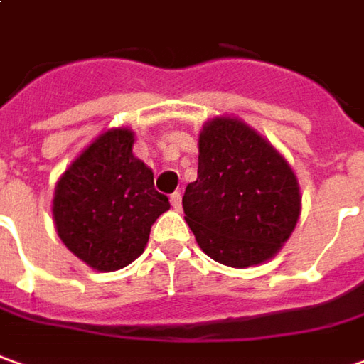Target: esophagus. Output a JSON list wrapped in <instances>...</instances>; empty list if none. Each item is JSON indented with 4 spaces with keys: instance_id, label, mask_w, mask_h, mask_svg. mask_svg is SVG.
<instances>
[{
    "instance_id": "obj_1",
    "label": "esophagus",
    "mask_w": 364,
    "mask_h": 364,
    "mask_svg": "<svg viewBox=\"0 0 364 364\" xmlns=\"http://www.w3.org/2000/svg\"><path fill=\"white\" fill-rule=\"evenodd\" d=\"M171 205L175 211H179L181 209V191H175L171 195Z\"/></svg>"
}]
</instances>
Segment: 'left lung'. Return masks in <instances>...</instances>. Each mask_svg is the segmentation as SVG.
Returning a JSON list of instances; mask_svg holds the SVG:
<instances>
[{
  "label": "left lung",
  "instance_id": "1",
  "mask_svg": "<svg viewBox=\"0 0 364 364\" xmlns=\"http://www.w3.org/2000/svg\"><path fill=\"white\" fill-rule=\"evenodd\" d=\"M185 221L213 261L243 269L281 249L301 213L289 163L241 121L217 117L199 135L197 181L183 195Z\"/></svg>",
  "mask_w": 364,
  "mask_h": 364
}]
</instances>
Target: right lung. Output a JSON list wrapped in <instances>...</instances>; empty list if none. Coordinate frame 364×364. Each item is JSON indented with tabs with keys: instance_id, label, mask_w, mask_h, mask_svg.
<instances>
[{
	"instance_id": "add662e5",
	"label": "right lung",
	"mask_w": 364,
	"mask_h": 364,
	"mask_svg": "<svg viewBox=\"0 0 364 364\" xmlns=\"http://www.w3.org/2000/svg\"><path fill=\"white\" fill-rule=\"evenodd\" d=\"M131 147L129 129L107 131L55 187L59 239L97 271H117L135 261L149 241L151 225L169 209V199L153 185V171Z\"/></svg>"
}]
</instances>
